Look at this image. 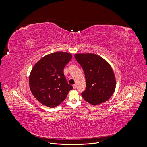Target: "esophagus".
Here are the masks:
<instances>
[{"instance_id": "1", "label": "esophagus", "mask_w": 147, "mask_h": 147, "mask_svg": "<svg viewBox=\"0 0 147 147\" xmlns=\"http://www.w3.org/2000/svg\"><path fill=\"white\" fill-rule=\"evenodd\" d=\"M76 86H76V84H74V85H73V87L74 89H76Z\"/></svg>"}]
</instances>
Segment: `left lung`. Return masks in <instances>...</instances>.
I'll list each match as a JSON object with an SVG mask.
<instances>
[{"mask_svg":"<svg viewBox=\"0 0 147 147\" xmlns=\"http://www.w3.org/2000/svg\"><path fill=\"white\" fill-rule=\"evenodd\" d=\"M74 57L85 74L86 86L82 92L84 100L93 105L107 101L116 88L115 77L110 65L95 54H75Z\"/></svg>","mask_w":147,"mask_h":147,"instance_id":"obj_1","label":"left lung"}]
</instances>
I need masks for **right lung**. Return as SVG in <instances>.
<instances>
[{
	"instance_id": "add662e5",
	"label": "right lung",
	"mask_w": 147,
	"mask_h": 147,
	"mask_svg": "<svg viewBox=\"0 0 147 147\" xmlns=\"http://www.w3.org/2000/svg\"><path fill=\"white\" fill-rule=\"evenodd\" d=\"M71 58L69 53L57 52L35 64L29 77V85L32 95L42 105L49 107L59 105L73 89L63 73Z\"/></svg>"
}]
</instances>
